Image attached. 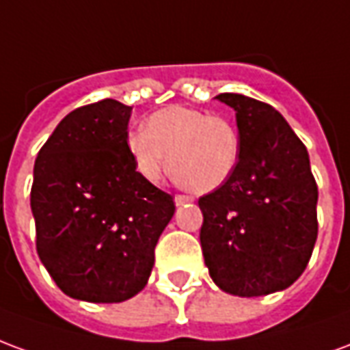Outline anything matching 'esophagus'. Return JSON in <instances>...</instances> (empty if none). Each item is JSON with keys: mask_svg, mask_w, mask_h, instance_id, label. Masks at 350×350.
Wrapping results in <instances>:
<instances>
[{"mask_svg": "<svg viewBox=\"0 0 350 350\" xmlns=\"http://www.w3.org/2000/svg\"><path fill=\"white\" fill-rule=\"evenodd\" d=\"M174 202L176 206H183L187 204V202H193V197H189V195H176Z\"/></svg>", "mask_w": 350, "mask_h": 350, "instance_id": "esophagus-1", "label": "esophagus"}]
</instances>
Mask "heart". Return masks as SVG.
<instances>
[{"label": "heart", "instance_id": "heart-1", "mask_svg": "<svg viewBox=\"0 0 350 350\" xmlns=\"http://www.w3.org/2000/svg\"><path fill=\"white\" fill-rule=\"evenodd\" d=\"M125 146L146 182L159 180L170 155L176 180L191 183L197 191L221 187L234 172L240 157V137L232 123L182 105L153 112L146 129L127 133Z\"/></svg>", "mask_w": 350, "mask_h": 350}]
</instances>
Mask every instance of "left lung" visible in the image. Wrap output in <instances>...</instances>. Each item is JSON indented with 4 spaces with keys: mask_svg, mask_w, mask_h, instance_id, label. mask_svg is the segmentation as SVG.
<instances>
[{
    "mask_svg": "<svg viewBox=\"0 0 350 350\" xmlns=\"http://www.w3.org/2000/svg\"><path fill=\"white\" fill-rule=\"evenodd\" d=\"M215 99L234 108L240 157L227 182L198 198L204 262L228 294L285 291L306 270L319 230L308 150L270 105L240 93Z\"/></svg>",
    "mask_w": 350,
    "mask_h": 350,
    "instance_id": "1",
    "label": "left lung"
}]
</instances>
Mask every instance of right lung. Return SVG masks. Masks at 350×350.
Wrapping results in <instances>:
<instances>
[{
  "instance_id": "1",
  "label": "right lung",
  "mask_w": 350,
  "mask_h": 350,
  "mask_svg": "<svg viewBox=\"0 0 350 350\" xmlns=\"http://www.w3.org/2000/svg\"><path fill=\"white\" fill-rule=\"evenodd\" d=\"M131 110L105 99L57 123L35 159L37 253L75 300L118 304L148 283L174 200L138 174L125 146Z\"/></svg>"
}]
</instances>
